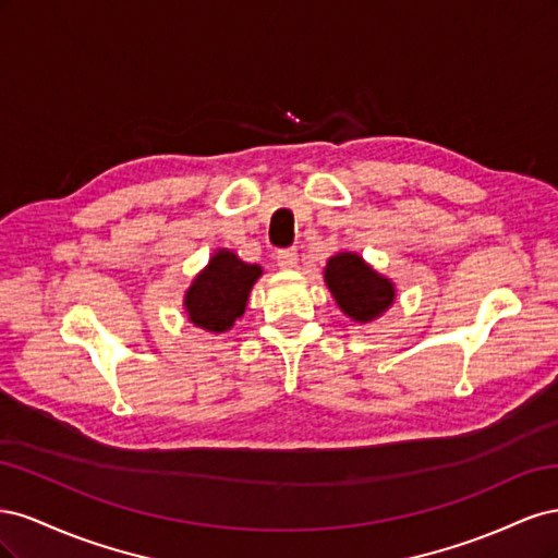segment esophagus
<instances>
[{
	"label": "esophagus",
	"instance_id": "esophagus-1",
	"mask_svg": "<svg viewBox=\"0 0 558 558\" xmlns=\"http://www.w3.org/2000/svg\"><path fill=\"white\" fill-rule=\"evenodd\" d=\"M277 265L281 269H293L298 267V251L295 248H281L277 253Z\"/></svg>",
	"mask_w": 558,
	"mask_h": 558
}]
</instances>
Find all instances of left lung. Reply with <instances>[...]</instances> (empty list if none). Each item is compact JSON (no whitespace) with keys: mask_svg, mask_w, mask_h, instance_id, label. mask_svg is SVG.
I'll use <instances>...</instances> for the list:
<instances>
[{"mask_svg":"<svg viewBox=\"0 0 558 558\" xmlns=\"http://www.w3.org/2000/svg\"><path fill=\"white\" fill-rule=\"evenodd\" d=\"M324 277L337 305L356 324L379 318L396 300L393 281L375 272L359 253H335L326 263Z\"/></svg>","mask_w":558,"mask_h":558,"instance_id":"obj_1","label":"left lung"}]
</instances>
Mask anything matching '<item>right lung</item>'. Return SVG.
I'll return each instance as SVG.
<instances>
[{
  "instance_id": "add662e5",
  "label": "right lung",
  "mask_w": 558,
  "mask_h": 558,
  "mask_svg": "<svg viewBox=\"0 0 558 558\" xmlns=\"http://www.w3.org/2000/svg\"><path fill=\"white\" fill-rule=\"evenodd\" d=\"M260 275V265H248L232 251L218 248L185 291L183 307L191 324L209 332L230 330L244 314L248 293Z\"/></svg>"
}]
</instances>
